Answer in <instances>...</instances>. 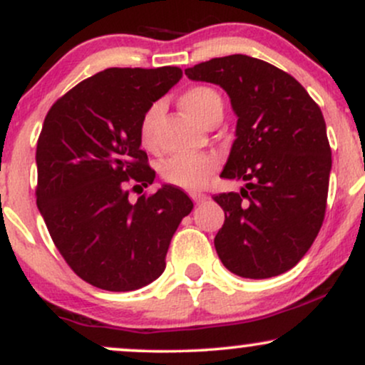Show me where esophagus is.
Instances as JSON below:
<instances>
[{"mask_svg":"<svg viewBox=\"0 0 365 365\" xmlns=\"http://www.w3.org/2000/svg\"><path fill=\"white\" fill-rule=\"evenodd\" d=\"M190 197H192V200H194L195 204H202V202H206V200L209 199L206 194H190Z\"/></svg>","mask_w":365,"mask_h":365,"instance_id":"obj_1","label":"esophagus"}]
</instances>
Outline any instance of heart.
I'll return each instance as SVG.
<instances>
[{
	"instance_id": "obj_1",
	"label": "heart",
	"mask_w": 365,
	"mask_h": 365,
	"mask_svg": "<svg viewBox=\"0 0 365 365\" xmlns=\"http://www.w3.org/2000/svg\"><path fill=\"white\" fill-rule=\"evenodd\" d=\"M180 106L192 116L197 123L206 125V121L216 111L223 110V101L220 94L211 87H192L183 92L180 98ZM161 116V104L156 103L144 113L140 120V140L145 148L153 144L154 130ZM217 168V159L207 154H175L161 163L159 173L170 185L183 190H199L209 182Z\"/></svg>"
}]
</instances>
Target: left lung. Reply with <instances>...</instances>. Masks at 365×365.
Here are the masks:
<instances>
[{
    "label": "left lung",
    "instance_id": "left-lung-1",
    "mask_svg": "<svg viewBox=\"0 0 365 365\" xmlns=\"http://www.w3.org/2000/svg\"><path fill=\"white\" fill-rule=\"evenodd\" d=\"M185 75L220 86L237 115L221 177L245 185L215 195L225 211L215 238L221 262L250 279L287 273L324 220L331 149L319 106L292 75L245 54L212 58Z\"/></svg>",
    "mask_w": 365,
    "mask_h": 365
}]
</instances>
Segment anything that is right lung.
I'll list each match as a JSON object with an SVG mask.
<instances>
[{
	"label": "right lung",
	"instance_id": "1",
	"mask_svg": "<svg viewBox=\"0 0 365 365\" xmlns=\"http://www.w3.org/2000/svg\"><path fill=\"white\" fill-rule=\"evenodd\" d=\"M180 78L178 66L106 68L46 115L37 207L63 259L92 287L132 292L159 278L180 221L194 209L173 185L128 200V183L148 187L156 177L140 149L142 116Z\"/></svg>",
	"mask_w": 365,
	"mask_h": 365
}]
</instances>
